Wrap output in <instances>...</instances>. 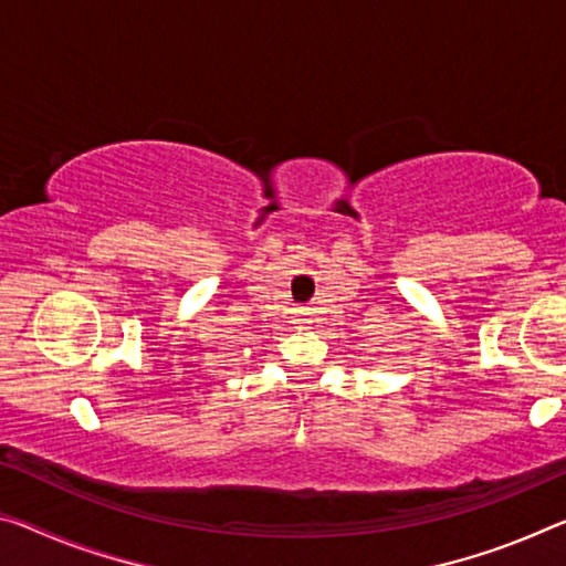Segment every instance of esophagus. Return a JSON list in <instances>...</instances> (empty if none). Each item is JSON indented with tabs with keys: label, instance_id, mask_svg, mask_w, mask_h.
Returning <instances> with one entry per match:
<instances>
[{
	"label": "esophagus",
	"instance_id": "esophagus-1",
	"mask_svg": "<svg viewBox=\"0 0 566 566\" xmlns=\"http://www.w3.org/2000/svg\"><path fill=\"white\" fill-rule=\"evenodd\" d=\"M302 315H304V312H302Z\"/></svg>",
	"mask_w": 566,
	"mask_h": 566
}]
</instances>
